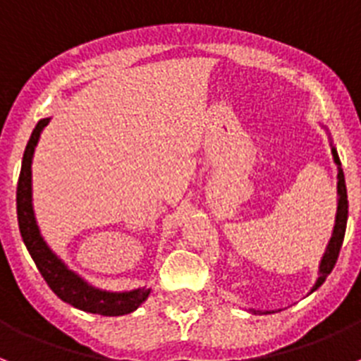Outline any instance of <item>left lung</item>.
I'll list each match as a JSON object with an SVG mask.
<instances>
[{"mask_svg":"<svg viewBox=\"0 0 361 361\" xmlns=\"http://www.w3.org/2000/svg\"><path fill=\"white\" fill-rule=\"evenodd\" d=\"M332 156H334V161L338 163V192H340V202H338V216H336V227L334 235L330 238V244L326 247V253L321 260V277L317 279L314 290H317L321 284L325 283V279L329 277V274L334 269L336 262H338V257H340L341 244H343L345 238V229H347V216H349V200H347V185H345V176L343 169H341V161L338 157L336 148H332Z\"/></svg>","mask_w":361,"mask_h":361,"instance_id":"left-lung-1","label":"left lung"}]
</instances>
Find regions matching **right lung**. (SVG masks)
Segmentation results:
<instances>
[{
  "mask_svg": "<svg viewBox=\"0 0 361 361\" xmlns=\"http://www.w3.org/2000/svg\"><path fill=\"white\" fill-rule=\"evenodd\" d=\"M47 123H49V119H42L36 124L31 139L25 147V152H23V161H21L16 190L18 226H20L21 238L25 242L27 250L31 253L36 268L45 279L47 286L63 302H69L71 307L80 308L84 312L101 314V316H124V314L137 310L139 305H143L145 299L148 298L150 290L139 288L132 290V292L114 293L93 288V286L84 283L78 275L73 274L71 269L66 268L62 260L54 255L53 251L47 247L44 238L40 237L31 204V163L40 132L44 130V126H47Z\"/></svg>",
  "mask_w": 361,
  "mask_h": 361,
  "instance_id": "1",
  "label": "right lung"
}]
</instances>
